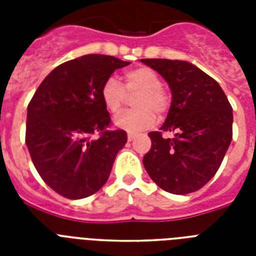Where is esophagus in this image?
<instances>
[{
    "instance_id": "esophagus-1",
    "label": "esophagus",
    "mask_w": 256,
    "mask_h": 256,
    "mask_svg": "<svg viewBox=\"0 0 256 256\" xmlns=\"http://www.w3.org/2000/svg\"><path fill=\"white\" fill-rule=\"evenodd\" d=\"M136 134H128V142H132V140H136Z\"/></svg>"
}]
</instances>
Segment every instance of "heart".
<instances>
[{
	"mask_svg": "<svg viewBox=\"0 0 256 256\" xmlns=\"http://www.w3.org/2000/svg\"><path fill=\"white\" fill-rule=\"evenodd\" d=\"M126 92H140L134 100V110L124 112L114 120L118 128L126 132H140L156 124V116L164 114L168 108V96L162 90L160 76L148 68H136L126 72ZM126 92L120 82L108 77L100 88V98L104 108L116 114L124 106Z\"/></svg>",
	"mask_w": 256,
	"mask_h": 256,
	"instance_id": "1",
	"label": "heart"
}]
</instances>
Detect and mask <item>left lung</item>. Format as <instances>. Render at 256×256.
<instances>
[{
    "instance_id": "obj_1",
    "label": "left lung",
    "mask_w": 256,
    "mask_h": 256,
    "mask_svg": "<svg viewBox=\"0 0 256 256\" xmlns=\"http://www.w3.org/2000/svg\"><path fill=\"white\" fill-rule=\"evenodd\" d=\"M162 76L171 104L160 132H148L152 148L144 166L162 190L190 194L218 171L232 140V108L214 78L187 61L140 60ZM171 131L172 138L162 136Z\"/></svg>"
}]
</instances>
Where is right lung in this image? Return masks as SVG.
Returning <instances> with one entry per match:
<instances>
[{"label":"right lung","instance_id":"add662e5","mask_svg":"<svg viewBox=\"0 0 256 256\" xmlns=\"http://www.w3.org/2000/svg\"><path fill=\"white\" fill-rule=\"evenodd\" d=\"M128 65L112 56H82L57 66L30 100L26 146L38 174L65 198L96 194L128 142L124 130H106L110 114L100 98L104 81ZM96 131L100 138L90 140Z\"/></svg>","mask_w":256,"mask_h":256}]
</instances>
